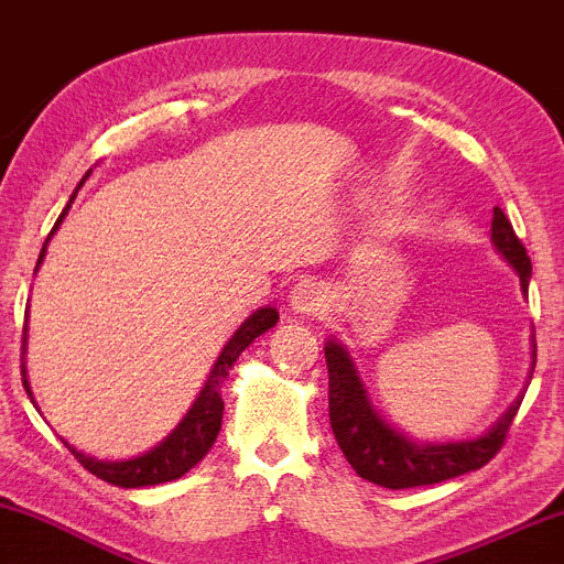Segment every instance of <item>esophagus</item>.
Masks as SVG:
<instances>
[{
	"label": "esophagus",
	"instance_id": "1",
	"mask_svg": "<svg viewBox=\"0 0 564 564\" xmlns=\"http://www.w3.org/2000/svg\"><path fill=\"white\" fill-rule=\"evenodd\" d=\"M328 294L326 286L321 281H313V278H304V281L296 283L289 294V310L294 315H315L326 307Z\"/></svg>",
	"mask_w": 564,
	"mask_h": 564
}]
</instances>
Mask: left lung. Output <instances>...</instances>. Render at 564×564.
<instances>
[{
    "label": "left lung",
    "instance_id": "obj_1",
    "mask_svg": "<svg viewBox=\"0 0 564 564\" xmlns=\"http://www.w3.org/2000/svg\"><path fill=\"white\" fill-rule=\"evenodd\" d=\"M490 241H494V249L501 254V260L520 275L522 294H528L533 264H530L525 246L520 243L507 215L498 206L494 209V223H490ZM323 352H326L328 366V416H332L334 437L341 453H345L349 467L368 482L403 490L467 475V471L485 467L501 451L503 437H507L509 426L517 416V408L525 398V387L533 379L535 336H530V371L525 387L517 394L514 403L482 435L448 440V443L413 440L387 422L373 408L364 379L358 373V366H355L352 355L347 352L341 341L328 339Z\"/></svg>",
    "mask_w": 564,
    "mask_h": 564
}]
</instances>
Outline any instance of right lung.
<instances>
[{"label":"right lung","instance_id":"1","mask_svg":"<svg viewBox=\"0 0 564 564\" xmlns=\"http://www.w3.org/2000/svg\"><path fill=\"white\" fill-rule=\"evenodd\" d=\"M89 174H93V170L84 174L82 183L76 185L74 196L68 198L63 215L57 217L55 228L50 230L47 241H44L42 251H39L36 270L42 268L44 254H47V243L53 241L57 228H61V223L68 215L70 204H74L76 193H79V187L84 185V180H87ZM25 321H29V310H25ZM275 323H278V310L268 304V307L254 310V313H251L249 318H246L241 326L236 328V334L225 341L223 352L217 355L215 366H212L209 377H206L204 387H200L196 400H193V405L187 408V413L180 419V424L174 426L170 435L161 440L159 445H153L151 451L140 453V456H132V458H121V462H106V458H95V456H87V453L76 451L68 440H63V443H66V448L74 453L76 458H79V464L84 469H89L95 477H100V480L119 485V488H145V485L177 480V477H183L185 471H191L193 467H196L200 458L212 451V445H215V440L219 435V426H223V408H225L223 384H225V379H228L232 364H236L238 355H241L243 349L257 339V336L270 332ZM25 341H29V326H23V358H25ZM21 373H23L25 392H29L31 403H34V392H31V384H29V373H25V360L21 366Z\"/></svg>","mask_w":564,"mask_h":564}]
</instances>
